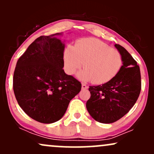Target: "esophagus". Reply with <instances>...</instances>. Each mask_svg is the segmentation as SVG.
Wrapping results in <instances>:
<instances>
[{
	"label": "esophagus",
	"mask_w": 154,
	"mask_h": 154,
	"mask_svg": "<svg viewBox=\"0 0 154 154\" xmlns=\"http://www.w3.org/2000/svg\"><path fill=\"white\" fill-rule=\"evenodd\" d=\"M88 87L85 84H82V90H86V89H88Z\"/></svg>",
	"instance_id": "1"
}]
</instances>
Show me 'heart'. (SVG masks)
<instances>
[{
    "mask_svg": "<svg viewBox=\"0 0 154 154\" xmlns=\"http://www.w3.org/2000/svg\"><path fill=\"white\" fill-rule=\"evenodd\" d=\"M77 77L82 81L97 85L112 80L122 66V55L117 50L95 38L79 40L75 46H68L63 53V68L68 75H74L81 68Z\"/></svg>",
    "mask_w": 154,
    "mask_h": 154,
    "instance_id": "obj_1",
    "label": "heart"
}]
</instances>
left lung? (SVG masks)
Returning <instances> with one entry per match:
<instances>
[{"mask_svg": "<svg viewBox=\"0 0 154 154\" xmlns=\"http://www.w3.org/2000/svg\"><path fill=\"white\" fill-rule=\"evenodd\" d=\"M114 46L121 54L123 65L117 75L102 85L90 86L91 98L86 103L89 114L95 121L110 124L121 119L138 98L141 90L140 67L125 48Z\"/></svg>", "mask_w": 154, "mask_h": 154, "instance_id": "obj_1", "label": "left lung"}]
</instances>
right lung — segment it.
Wrapping results in <instances>:
<instances>
[{"mask_svg":"<svg viewBox=\"0 0 154 154\" xmlns=\"http://www.w3.org/2000/svg\"><path fill=\"white\" fill-rule=\"evenodd\" d=\"M62 32L40 36L17 61L13 88L19 106L32 119L51 124L62 118L82 85L63 69Z\"/></svg>","mask_w":154,"mask_h":154,"instance_id":"obj_1","label":"right lung"}]
</instances>
